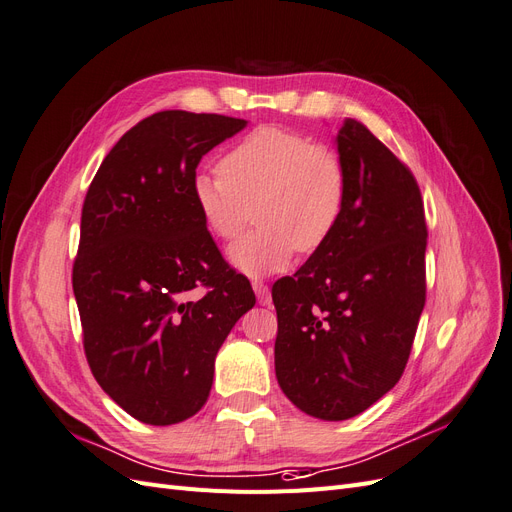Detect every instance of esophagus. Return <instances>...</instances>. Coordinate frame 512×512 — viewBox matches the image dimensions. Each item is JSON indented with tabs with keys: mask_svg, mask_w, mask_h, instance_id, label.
Listing matches in <instances>:
<instances>
[{
	"mask_svg": "<svg viewBox=\"0 0 512 512\" xmlns=\"http://www.w3.org/2000/svg\"><path fill=\"white\" fill-rule=\"evenodd\" d=\"M253 291H255V295H257V300H259V304L261 306H270L272 304V295H270V289H268V285L263 283V280H253Z\"/></svg>",
	"mask_w": 512,
	"mask_h": 512,
	"instance_id": "esophagus-1",
	"label": "esophagus"
}]
</instances>
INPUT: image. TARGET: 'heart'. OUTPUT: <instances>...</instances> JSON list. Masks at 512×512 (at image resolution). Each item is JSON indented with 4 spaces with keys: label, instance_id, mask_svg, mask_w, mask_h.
<instances>
[{
    "label": "heart",
    "instance_id": "b5f03b06",
    "mask_svg": "<svg viewBox=\"0 0 512 512\" xmlns=\"http://www.w3.org/2000/svg\"><path fill=\"white\" fill-rule=\"evenodd\" d=\"M193 204L208 232L234 240L255 214L257 227L229 249L249 276L285 270L293 255L332 238L346 204V168L336 151L300 131L266 125L221 159V174L197 172Z\"/></svg>",
    "mask_w": 512,
    "mask_h": 512
}]
</instances>
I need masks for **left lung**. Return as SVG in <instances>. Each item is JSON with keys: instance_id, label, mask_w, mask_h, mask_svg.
<instances>
[{"instance_id": "left-lung-1", "label": "left lung", "mask_w": 512, "mask_h": 512, "mask_svg": "<svg viewBox=\"0 0 512 512\" xmlns=\"http://www.w3.org/2000/svg\"><path fill=\"white\" fill-rule=\"evenodd\" d=\"M338 227L293 276L274 283V368L310 417L344 421L395 387L425 306L427 227L415 176L372 131L344 119Z\"/></svg>"}]
</instances>
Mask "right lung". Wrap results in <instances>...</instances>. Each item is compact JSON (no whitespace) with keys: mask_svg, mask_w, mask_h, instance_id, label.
Returning a JSON list of instances; mask_svg holds the SVG:
<instances>
[{"mask_svg":"<svg viewBox=\"0 0 512 512\" xmlns=\"http://www.w3.org/2000/svg\"><path fill=\"white\" fill-rule=\"evenodd\" d=\"M246 123L153 114L112 146L82 206L72 287L85 355L100 387L146 425L180 423L206 404L221 344L255 306L191 195L202 157Z\"/></svg>","mask_w":512,"mask_h":512,"instance_id":"right-lung-1","label":"right lung"}]
</instances>
